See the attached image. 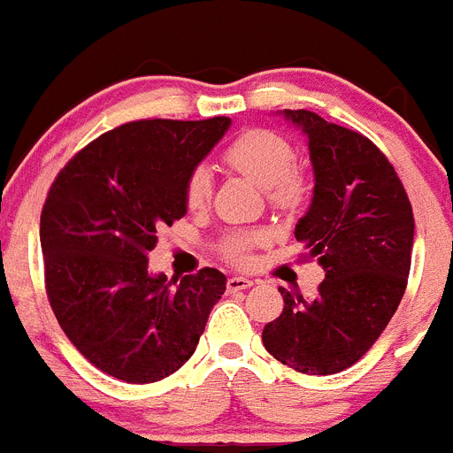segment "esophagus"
<instances>
[{
    "label": "esophagus",
    "instance_id": "obj_1",
    "mask_svg": "<svg viewBox=\"0 0 453 453\" xmlns=\"http://www.w3.org/2000/svg\"><path fill=\"white\" fill-rule=\"evenodd\" d=\"M227 290L230 293H236V290H246L252 286V279H246V277H230L227 279Z\"/></svg>",
    "mask_w": 453,
    "mask_h": 453
}]
</instances>
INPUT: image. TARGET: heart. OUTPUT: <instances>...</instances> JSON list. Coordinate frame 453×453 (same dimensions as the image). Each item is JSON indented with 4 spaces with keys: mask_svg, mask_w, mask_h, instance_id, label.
<instances>
[{
    "mask_svg": "<svg viewBox=\"0 0 453 453\" xmlns=\"http://www.w3.org/2000/svg\"><path fill=\"white\" fill-rule=\"evenodd\" d=\"M221 163L234 174L246 176L265 189L268 203L279 212H295L306 203L308 183L299 172L297 151L279 136L277 131L246 129L223 150ZM212 196V176L205 167H194L183 185L185 205L189 210H203ZM264 243V234L255 230H232L219 241L223 259L234 265L250 264L252 250Z\"/></svg>",
    "mask_w": 453,
    "mask_h": 453,
    "instance_id": "b5f03b06",
    "label": "heart"
}]
</instances>
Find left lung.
Segmentation results:
<instances>
[{"instance_id": "obj_1", "label": "left lung", "mask_w": 453, "mask_h": 453, "mask_svg": "<svg viewBox=\"0 0 453 453\" xmlns=\"http://www.w3.org/2000/svg\"><path fill=\"white\" fill-rule=\"evenodd\" d=\"M308 136L315 192L295 239L326 277L315 299L286 293L284 311L265 324V350L299 373L333 375L375 344L407 288L413 210L398 172L360 131L315 111L286 109Z\"/></svg>"}]
</instances>
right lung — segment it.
<instances>
[{
	"label": "right lung",
	"mask_w": 453,
	"mask_h": 453,
	"mask_svg": "<svg viewBox=\"0 0 453 453\" xmlns=\"http://www.w3.org/2000/svg\"><path fill=\"white\" fill-rule=\"evenodd\" d=\"M230 118L134 120L78 151L55 176L40 217L46 297L71 344L129 384L176 373L196 350L226 274L180 284L147 273L156 232L185 212L183 185Z\"/></svg>",
	"instance_id": "right-lung-1"
}]
</instances>
